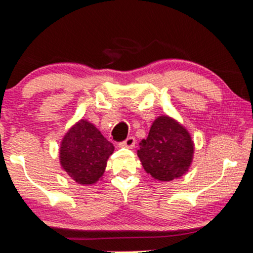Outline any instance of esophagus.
<instances>
[{"label":"esophagus","mask_w":253,"mask_h":253,"mask_svg":"<svg viewBox=\"0 0 253 253\" xmlns=\"http://www.w3.org/2000/svg\"><path fill=\"white\" fill-rule=\"evenodd\" d=\"M122 148H128V149H132L135 146V138L134 137H128L126 140H124L122 143L120 144Z\"/></svg>","instance_id":"1"}]
</instances>
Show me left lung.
I'll list each match as a JSON object with an SVG mask.
<instances>
[{
    "mask_svg": "<svg viewBox=\"0 0 253 253\" xmlns=\"http://www.w3.org/2000/svg\"><path fill=\"white\" fill-rule=\"evenodd\" d=\"M139 145L138 157L144 169L160 181L182 176L192 163L194 145L190 133L167 115L158 116L148 138L141 140Z\"/></svg>",
    "mask_w": 253,
    "mask_h": 253,
    "instance_id": "1",
    "label": "left lung"
}]
</instances>
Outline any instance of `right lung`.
<instances>
[{
    "mask_svg": "<svg viewBox=\"0 0 253 253\" xmlns=\"http://www.w3.org/2000/svg\"><path fill=\"white\" fill-rule=\"evenodd\" d=\"M113 152V144L92 124L82 119L61 141L60 163L78 184L92 185L103 175Z\"/></svg>",
    "mask_w": 253,
    "mask_h": 253,
    "instance_id": "add662e5",
    "label": "right lung"
}]
</instances>
